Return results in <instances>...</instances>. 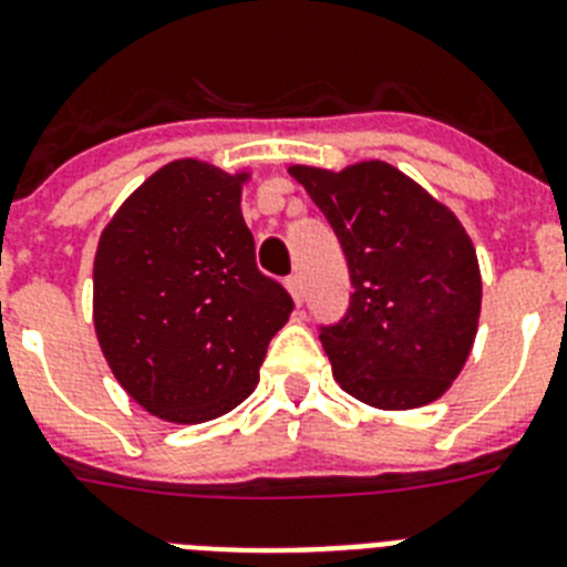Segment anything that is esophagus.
<instances>
[{
	"instance_id": "esophagus-1",
	"label": "esophagus",
	"mask_w": 567,
	"mask_h": 567,
	"mask_svg": "<svg viewBox=\"0 0 567 567\" xmlns=\"http://www.w3.org/2000/svg\"><path fill=\"white\" fill-rule=\"evenodd\" d=\"M287 289L289 295H292L295 303H303V280H300V275H292V278H287Z\"/></svg>"
}]
</instances>
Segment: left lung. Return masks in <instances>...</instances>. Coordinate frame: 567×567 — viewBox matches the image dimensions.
I'll return each instance as SVG.
<instances>
[{
	"label": "left lung",
	"mask_w": 567,
	"mask_h": 567,
	"mask_svg": "<svg viewBox=\"0 0 567 567\" xmlns=\"http://www.w3.org/2000/svg\"><path fill=\"white\" fill-rule=\"evenodd\" d=\"M352 272V303L320 332L332 374L360 403L405 412L443 398L477 338L483 278L457 215L392 164H292Z\"/></svg>",
	"instance_id": "left-lung-1"
}]
</instances>
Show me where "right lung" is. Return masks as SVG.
I'll use <instances>...</instances> for the list:
<instances>
[{
  "instance_id": "right-lung-1",
  "label": "right lung",
  "mask_w": 567,
  "mask_h": 567,
  "mask_svg": "<svg viewBox=\"0 0 567 567\" xmlns=\"http://www.w3.org/2000/svg\"><path fill=\"white\" fill-rule=\"evenodd\" d=\"M249 173L178 158L115 209L93 260V327L113 378L144 412L195 425L258 385L292 298L255 267L240 215Z\"/></svg>"
}]
</instances>
